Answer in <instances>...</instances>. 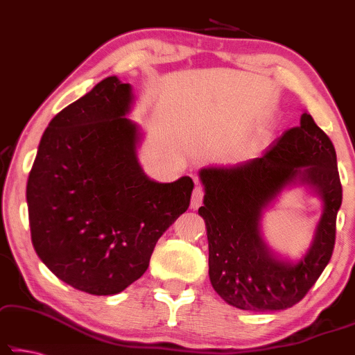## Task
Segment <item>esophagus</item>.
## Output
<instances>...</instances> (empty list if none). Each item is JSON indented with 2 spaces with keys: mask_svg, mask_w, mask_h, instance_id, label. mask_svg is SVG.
I'll list each match as a JSON object with an SVG mask.
<instances>
[{
  "mask_svg": "<svg viewBox=\"0 0 355 355\" xmlns=\"http://www.w3.org/2000/svg\"><path fill=\"white\" fill-rule=\"evenodd\" d=\"M202 202H203V190L200 187H195L192 192V198H190V207L197 209L200 205H202Z\"/></svg>",
  "mask_w": 355,
  "mask_h": 355,
  "instance_id": "34e87169",
  "label": "esophagus"
}]
</instances>
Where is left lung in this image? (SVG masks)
<instances>
[{
	"mask_svg": "<svg viewBox=\"0 0 355 355\" xmlns=\"http://www.w3.org/2000/svg\"><path fill=\"white\" fill-rule=\"evenodd\" d=\"M214 291L241 311H284L300 302L335 248L343 187L335 147L307 112L261 158L198 171ZM309 188L324 209L315 237L300 260L275 254L262 235L263 213L285 189Z\"/></svg>",
	"mask_w": 355,
	"mask_h": 355,
	"instance_id": "8db88e82",
	"label": "left lung"
}]
</instances>
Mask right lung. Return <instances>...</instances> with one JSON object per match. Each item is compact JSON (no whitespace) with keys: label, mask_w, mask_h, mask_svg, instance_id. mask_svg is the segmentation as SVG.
<instances>
[{"label":"right lung","mask_w":355,"mask_h":355,"mask_svg":"<svg viewBox=\"0 0 355 355\" xmlns=\"http://www.w3.org/2000/svg\"><path fill=\"white\" fill-rule=\"evenodd\" d=\"M130 83L109 76L59 112L27 182L38 258L89 295H116L147 270L158 239L186 213L189 176L157 182L137 158L142 132Z\"/></svg>","instance_id":"1"}]
</instances>
